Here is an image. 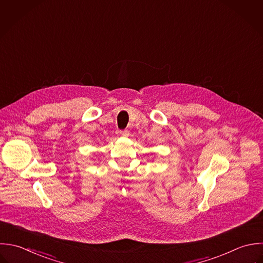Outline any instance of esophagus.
I'll list each match as a JSON object with an SVG mask.
<instances>
[{
    "label": "esophagus",
    "mask_w": 263,
    "mask_h": 263,
    "mask_svg": "<svg viewBox=\"0 0 263 263\" xmlns=\"http://www.w3.org/2000/svg\"><path fill=\"white\" fill-rule=\"evenodd\" d=\"M120 136L121 137H124V138H127L129 136V132L127 129H124V130H120Z\"/></svg>",
    "instance_id": "1"
}]
</instances>
